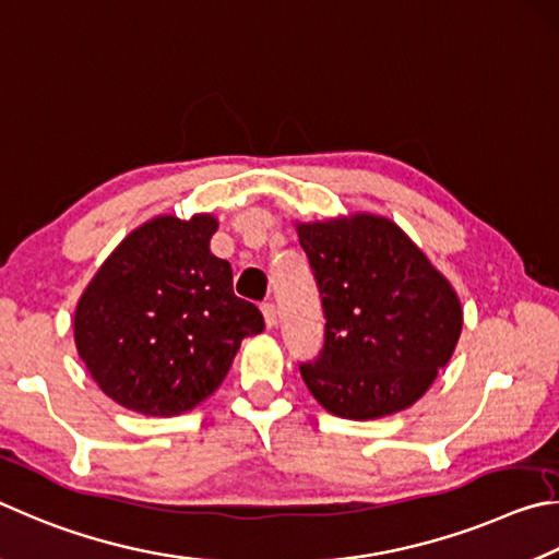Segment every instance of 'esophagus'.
<instances>
[{
  "label": "esophagus",
  "mask_w": 559,
  "mask_h": 559,
  "mask_svg": "<svg viewBox=\"0 0 559 559\" xmlns=\"http://www.w3.org/2000/svg\"><path fill=\"white\" fill-rule=\"evenodd\" d=\"M262 317H264V324H267L270 329L277 326V307H274L272 301H267V305H262Z\"/></svg>",
  "instance_id": "esophagus-1"
}]
</instances>
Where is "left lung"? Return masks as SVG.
<instances>
[{"mask_svg":"<svg viewBox=\"0 0 559 559\" xmlns=\"http://www.w3.org/2000/svg\"><path fill=\"white\" fill-rule=\"evenodd\" d=\"M326 331L301 378L329 413L376 419L417 403L462 334V305L425 252L388 218L301 223Z\"/></svg>","mask_w":559,"mask_h":559,"instance_id":"obj_1","label":"left lung"}]
</instances>
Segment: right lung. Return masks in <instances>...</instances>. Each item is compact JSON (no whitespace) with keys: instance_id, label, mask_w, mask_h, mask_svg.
I'll use <instances>...</instances> for the list:
<instances>
[{"instance_id":"1","label":"right lung","mask_w":559,"mask_h":559,"mask_svg":"<svg viewBox=\"0 0 559 559\" xmlns=\"http://www.w3.org/2000/svg\"><path fill=\"white\" fill-rule=\"evenodd\" d=\"M213 215H159L127 235L83 292L75 346L117 405L181 415L223 383L240 341L264 329L235 297L228 260L211 252Z\"/></svg>"}]
</instances>
